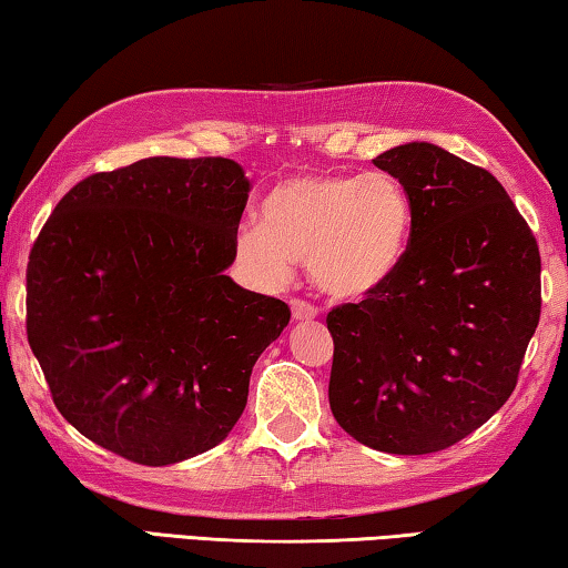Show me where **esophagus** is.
I'll list each match as a JSON object with an SVG mask.
<instances>
[{
    "label": "esophagus",
    "instance_id": "34e87169",
    "mask_svg": "<svg viewBox=\"0 0 568 568\" xmlns=\"http://www.w3.org/2000/svg\"><path fill=\"white\" fill-rule=\"evenodd\" d=\"M292 314H294L296 322H310V320L317 317L320 310L314 304L304 302V300H292Z\"/></svg>",
    "mask_w": 568,
    "mask_h": 568
}]
</instances>
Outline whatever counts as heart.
I'll return each mask as SVG.
<instances>
[{"mask_svg":"<svg viewBox=\"0 0 568 568\" xmlns=\"http://www.w3.org/2000/svg\"><path fill=\"white\" fill-rule=\"evenodd\" d=\"M413 203L389 173L294 175L264 201V223L241 226L239 254L266 278L310 264L314 284L337 300L383 286L403 262Z\"/></svg>","mask_w":568,"mask_h":568,"instance_id":"b5f03b06","label":"heart"}]
</instances>
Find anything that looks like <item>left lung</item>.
Listing matches in <instances>:
<instances>
[{
    "mask_svg": "<svg viewBox=\"0 0 568 568\" xmlns=\"http://www.w3.org/2000/svg\"><path fill=\"white\" fill-rule=\"evenodd\" d=\"M413 231L397 272L334 306L329 407L367 448H450L504 407L541 317V254L504 185L433 143L389 148Z\"/></svg>",
    "mask_w": 568,
    "mask_h": 568,
    "instance_id": "obj_1",
    "label": "left lung"
}]
</instances>
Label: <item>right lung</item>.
Returning <instances> with one entry per match:
<instances>
[{
    "instance_id": "1",
    "label": "right lung",
    "mask_w": 568,
    "mask_h": 568,
    "mask_svg": "<svg viewBox=\"0 0 568 568\" xmlns=\"http://www.w3.org/2000/svg\"><path fill=\"white\" fill-rule=\"evenodd\" d=\"M248 181L229 158H143L64 193L27 264V339L58 410L125 460L219 445L290 306L226 276Z\"/></svg>"
}]
</instances>
